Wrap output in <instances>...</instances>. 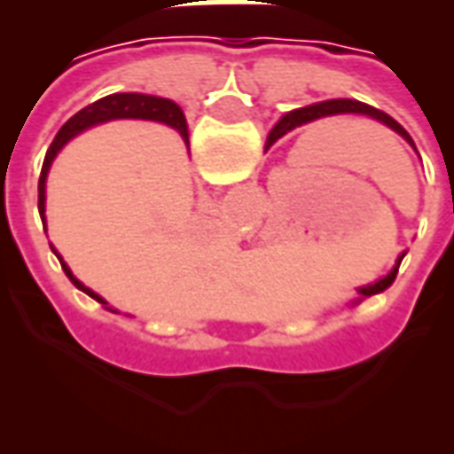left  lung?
<instances>
[{
	"instance_id": "1",
	"label": "left lung",
	"mask_w": 454,
	"mask_h": 454,
	"mask_svg": "<svg viewBox=\"0 0 454 454\" xmlns=\"http://www.w3.org/2000/svg\"><path fill=\"white\" fill-rule=\"evenodd\" d=\"M335 114H364V116H370V119L380 121L384 126H389L391 130H396L401 138L406 140L409 145H413V138H411L406 129L401 126L399 121H394L389 114L380 112V109H374L370 104H362V102H355V99H331V102H318V104H311V106H304V109H296V112H289L285 114L282 119L277 121V126L270 130V136H267V145H275L277 140L286 136V130L296 129V126H301V123H309V121H316V119H324V116H335ZM416 150V145H413ZM406 253H401L399 260H396V265L391 267V272L387 277H381L380 282H374V285H367V286H360L357 289V294H360V301L362 299H367V296H374V294H381L384 289H389L394 285V279H396V272H399V265L401 260H403Z\"/></svg>"
}]
</instances>
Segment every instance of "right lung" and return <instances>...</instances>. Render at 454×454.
<instances>
[{
	"mask_svg": "<svg viewBox=\"0 0 454 454\" xmlns=\"http://www.w3.org/2000/svg\"><path fill=\"white\" fill-rule=\"evenodd\" d=\"M112 119H148V121H160V123H168L175 130H179V136L187 140V119H184V114L179 109L177 104L169 102V99H162V97H150V94H109V97H104L99 102L90 104L87 109L82 112H77L73 119L65 123L63 129L58 130V136L51 143V148L45 153L43 160V169H41V179H38V211L43 214L45 211V177H48V169L53 165L55 155L60 153L65 143L70 138H74L77 133H82V130L92 129L97 123H104V121H112ZM45 221V216H41ZM58 255V253H55ZM60 260V265H63V272L70 277V282H73L77 289H82L84 294H90L92 299H97L99 304H106L102 296L94 294L92 289H87V286L73 277L70 272V267L65 265L63 257L58 255Z\"/></svg>",
	"mask_w": 454,
	"mask_h": 454,
	"instance_id": "1",
	"label": "right lung"
}]
</instances>
